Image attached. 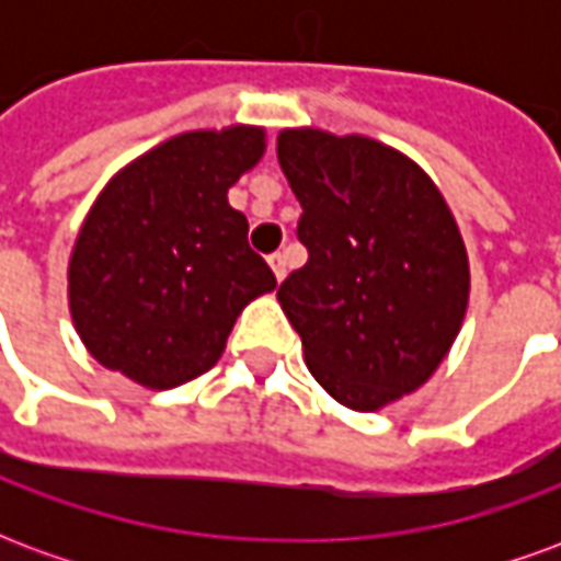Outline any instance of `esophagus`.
<instances>
[{"label":"esophagus","instance_id":"esophagus-1","mask_svg":"<svg viewBox=\"0 0 561 561\" xmlns=\"http://www.w3.org/2000/svg\"><path fill=\"white\" fill-rule=\"evenodd\" d=\"M270 267H273V273H276V279H285V273H288V261H285V252H273V255L267 257Z\"/></svg>","mask_w":561,"mask_h":561}]
</instances>
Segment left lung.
Masks as SVG:
<instances>
[{
	"instance_id": "left-lung-1",
	"label": "left lung",
	"mask_w": 561,
	"mask_h": 561,
	"mask_svg": "<svg viewBox=\"0 0 561 561\" xmlns=\"http://www.w3.org/2000/svg\"><path fill=\"white\" fill-rule=\"evenodd\" d=\"M306 264L282 282L309 373L376 412L433 376L469 304V257L433 180L397 149L318 128L279 135Z\"/></svg>"
}]
</instances>
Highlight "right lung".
I'll list each match as a JSON object with an SVG mask.
<instances>
[{
  "label": "right lung",
  "instance_id": "right-lung-1",
  "mask_svg": "<svg viewBox=\"0 0 561 561\" xmlns=\"http://www.w3.org/2000/svg\"><path fill=\"white\" fill-rule=\"evenodd\" d=\"M261 152V128L185 131L107 183L68 264L71 318L99 364L152 390L185 385L216 366L243 306L276 288L228 204Z\"/></svg>",
  "mask_w": 561,
  "mask_h": 561
}]
</instances>
